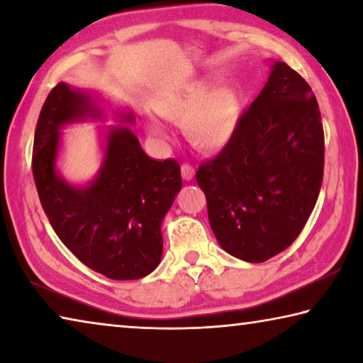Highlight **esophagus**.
<instances>
[{"instance_id":"obj_1","label":"esophagus","mask_w":363,"mask_h":363,"mask_svg":"<svg viewBox=\"0 0 363 363\" xmlns=\"http://www.w3.org/2000/svg\"><path fill=\"white\" fill-rule=\"evenodd\" d=\"M181 173H182V177H184V179H186V181H190V179H194V176H195V169H194L192 164L184 163V164H182V168H181Z\"/></svg>"}]
</instances>
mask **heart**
<instances>
[{
    "mask_svg": "<svg viewBox=\"0 0 363 363\" xmlns=\"http://www.w3.org/2000/svg\"><path fill=\"white\" fill-rule=\"evenodd\" d=\"M157 112L182 125L184 134L200 150H219L230 143L243 113V101L232 86H219L216 79L205 77L194 79L164 96L157 104ZM152 136H163L157 120H147Z\"/></svg>",
    "mask_w": 363,
    "mask_h": 363,
    "instance_id": "heart-1",
    "label": "heart"
}]
</instances>
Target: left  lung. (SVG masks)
Returning <instances> with one entry per match:
<instances>
[{
    "label": "left lung",
    "mask_w": 363,
    "mask_h": 363,
    "mask_svg": "<svg viewBox=\"0 0 363 363\" xmlns=\"http://www.w3.org/2000/svg\"><path fill=\"white\" fill-rule=\"evenodd\" d=\"M230 143L200 164L208 219L227 253L264 262L296 240L323 179V126L306 79L274 62Z\"/></svg>",
    "instance_id": "8db88e82"
}]
</instances>
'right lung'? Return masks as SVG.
<instances>
[{"mask_svg":"<svg viewBox=\"0 0 363 363\" xmlns=\"http://www.w3.org/2000/svg\"><path fill=\"white\" fill-rule=\"evenodd\" d=\"M106 113L88 91L67 83L52 88L35 130L33 177L43 210L67 248L84 266L113 280L149 275L162 261V223L182 189L173 158H150L130 126H110L96 177L73 186L57 173L60 130ZM133 123L131 113H118Z\"/></svg>","mask_w":363,"mask_h":363,"instance_id":"obj_1","label":"right lung"}]
</instances>
